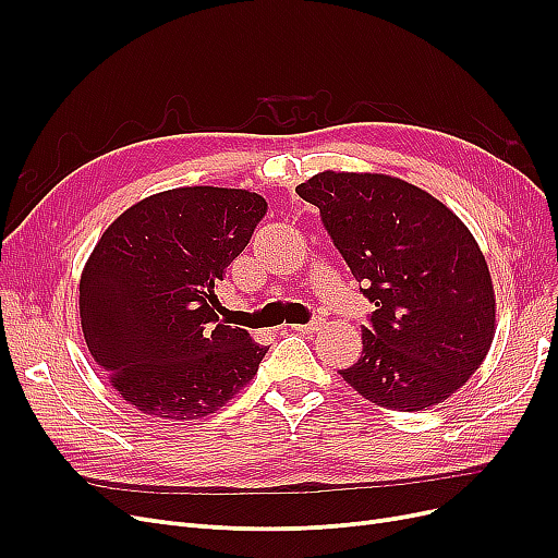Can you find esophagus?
Wrapping results in <instances>:
<instances>
[{
  "label": "esophagus",
  "mask_w": 558,
  "mask_h": 558,
  "mask_svg": "<svg viewBox=\"0 0 558 558\" xmlns=\"http://www.w3.org/2000/svg\"><path fill=\"white\" fill-rule=\"evenodd\" d=\"M291 328H294V330L301 332V335H312V332L324 330V320L314 318V320H310V324H299V326H291Z\"/></svg>",
  "instance_id": "esophagus-1"
}]
</instances>
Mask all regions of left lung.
Returning a JSON list of instances; mask_svg holds the SVG:
<instances>
[{
  "instance_id": "obj_1",
  "label": "left lung",
  "mask_w": 558,
  "mask_h": 558,
  "mask_svg": "<svg viewBox=\"0 0 558 558\" xmlns=\"http://www.w3.org/2000/svg\"><path fill=\"white\" fill-rule=\"evenodd\" d=\"M375 305L362 357L341 377L396 412L444 402L484 362L495 335L486 259L463 221L387 173L320 171L296 187Z\"/></svg>"
}]
</instances>
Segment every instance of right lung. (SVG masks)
Listing matches in <instances>:
<instances>
[{"instance_id": "obj_1", "label": "right lung", "mask_w": 558, "mask_h": 558, "mask_svg": "<svg viewBox=\"0 0 558 558\" xmlns=\"http://www.w3.org/2000/svg\"><path fill=\"white\" fill-rule=\"evenodd\" d=\"M264 215L255 192L175 187L101 234L78 284L81 328L110 387L140 412L208 416L257 373L269 348L219 318L215 284Z\"/></svg>"}]
</instances>
